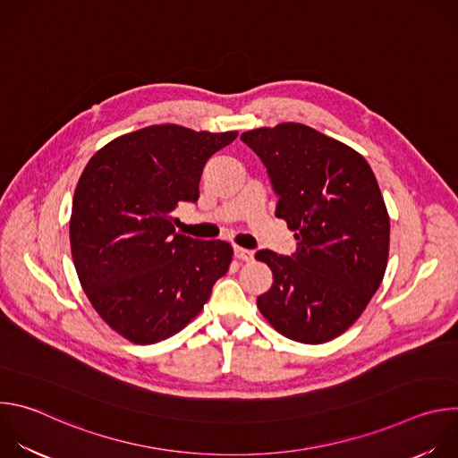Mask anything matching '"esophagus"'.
I'll return each mask as SVG.
<instances>
[{
	"mask_svg": "<svg viewBox=\"0 0 458 458\" xmlns=\"http://www.w3.org/2000/svg\"><path fill=\"white\" fill-rule=\"evenodd\" d=\"M233 253H235V259H239V260H251L253 259V251L251 250H246V248H241V246H235L233 248Z\"/></svg>",
	"mask_w": 458,
	"mask_h": 458,
	"instance_id": "1",
	"label": "esophagus"
}]
</instances>
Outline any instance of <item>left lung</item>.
<instances>
[{
  "label": "left lung",
  "instance_id": "obj_1",
  "mask_svg": "<svg viewBox=\"0 0 458 458\" xmlns=\"http://www.w3.org/2000/svg\"><path fill=\"white\" fill-rule=\"evenodd\" d=\"M241 140L268 168L276 216L299 241L292 257L255 253L274 274L257 308L292 341L328 343L360 317L387 267L389 216L373 170L352 147L301 123Z\"/></svg>",
  "mask_w": 458,
  "mask_h": 458
}]
</instances>
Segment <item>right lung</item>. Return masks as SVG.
Here are the masks:
<instances>
[{
  "instance_id": "add662e5",
  "label": "right lung",
  "mask_w": 458,
  "mask_h": 458,
  "mask_svg": "<svg viewBox=\"0 0 458 458\" xmlns=\"http://www.w3.org/2000/svg\"><path fill=\"white\" fill-rule=\"evenodd\" d=\"M237 132L152 124L119 136L87 163L72 201V260L92 308L134 344L165 341L199 315L233 248L174 228L198 201L207 161Z\"/></svg>"
}]
</instances>
